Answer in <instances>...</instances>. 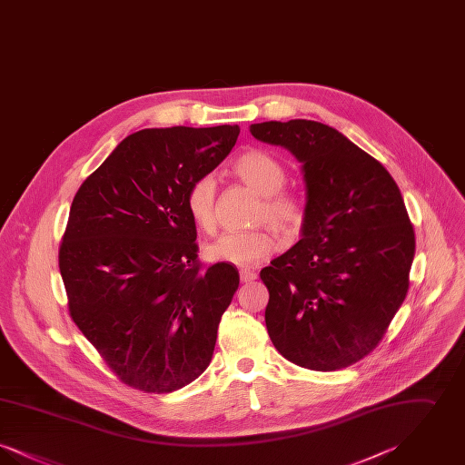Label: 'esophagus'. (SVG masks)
Masks as SVG:
<instances>
[{
    "mask_svg": "<svg viewBox=\"0 0 465 465\" xmlns=\"http://www.w3.org/2000/svg\"><path fill=\"white\" fill-rule=\"evenodd\" d=\"M256 279H258V273L254 270H251V268H242L241 270V281L242 282H252Z\"/></svg>",
    "mask_w": 465,
    "mask_h": 465,
    "instance_id": "esophagus-1",
    "label": "esophagus"
}]
</instances>
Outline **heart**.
<instances>
[{
  "instance_id": "heart-1",
  "label": "heart",
  "mask_w": 465,
  "mask_h": 465,
  "mask_svg": "<svg viewBox=\"0 0 465 465\" xmlns=\"http://www.w3.org/2000/svg\"><path fill=\"white\" fill-rule=\"evenodd\" d=\"M235 176L262 200L258 222H266L275 230L292 235L303 223V207L282 192L286 184L284 165L262 150H251L233 163ZM216 179L211 174L195 179L186 193V209L192 222L203 232H213L216 223ZM275 249V239L268 230L228 232L205 245V256L213 262L247 266L260 263Z\"/></svg>"
}]
</instances>
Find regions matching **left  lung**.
Listing matches in <instances>:
<instances>
[{
	"instance_id": "left-lung-1",
	"label": "left lung",
	"mask_w": 465,
	"mask_h": 465,
	"mask_svg": "<svg viewBox=\"0 0 465 465\" xmlns=\"http://www.w3.org/2000/svg\"><path fill=\"white\" fill-rule=\"evenodd\" d=\"M302 163V239L262 270L266 330L288 361L347 368L383 338L408 292L415 233L396 181L349 137L313 120L252 124Z\"/></svg>"
}]
</instances>
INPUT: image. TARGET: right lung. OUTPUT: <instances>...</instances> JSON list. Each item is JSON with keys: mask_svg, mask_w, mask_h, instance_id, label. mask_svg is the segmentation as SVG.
I'll list each match as a JSON object with an SVG mask.
<instances>
[{"mask_svg": "<svg viewBox=\"0 0 465 465\" xmlns=\"http://www.w3.org/2000/svg\"><path fill=\"white\" fill-rule=\"evenodd\" d=\"M239 125L143 129L76 192L59 249L74 324L122 381L174 392L209 366L239 288L232 263H197L192 183L232 152Z\"/></svg>", "mask_w": 465, "mask_h": 465, "instance_id": "right-lung-1", "label": "right lung"}]
</instances>
